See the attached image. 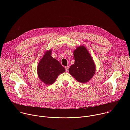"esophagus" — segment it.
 Returning a JSON list of instances; mask_svg holds the SVG:
<instances>
[{
  "label": "esophagus",
  "instance_id": "obj_1",
  "mask_svg": "<svg viewBox=\"0 0 130 130\" xmlns=\"http://www.w3.org/2000/svg\"><path fill=\"white\" fill-rule=\"evenodd\" d=\"M65 69H66V71H68V70H69V66H66V67H65Z\"/></svg>",
  "mask_w": 130,
  "mask_h": 130
}]
</instances>
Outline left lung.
I'll use <instances>...</instances> for the list:
<instances>
[{
	"instance_id": "obj_1",
	"label": "left lung",
	"mask_w": 130,
	"mask_h": 130,
	"mask_svg": "<svg viewBox=\"0 0 130 130\" xmlns=\"http://www.w3.org/2000/svg\"><path fill=\"white\" fill-rule=\"evenodd\" d=\"M73 56L75 63L70 67L69 73L79 82H87L94 76L96 71V66L90 54L82 45L74 50Z\"/></svg>"
}]
</instances>
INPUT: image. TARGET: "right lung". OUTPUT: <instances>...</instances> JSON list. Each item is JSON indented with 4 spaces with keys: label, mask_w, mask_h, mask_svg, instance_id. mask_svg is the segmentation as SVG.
<instances>
[{
    "label": "right lung",
    "mask_w": 130,
    "mask_h": 130,
    "mask_svg": "<svg viewBox=\"0 0 130 130\" xmlns=\"http://www.w3.org/2000/svg\"><path fill=\"white\" fill-rule=\"evenodd\" d=\"M51 53L52 50L46 51L37 68L39 78L47 85L53 84L59 74L65 71L61 64L51 56Z\"/></svg>",
    "instance_id": "right-lung-1"
}]
</instances>
